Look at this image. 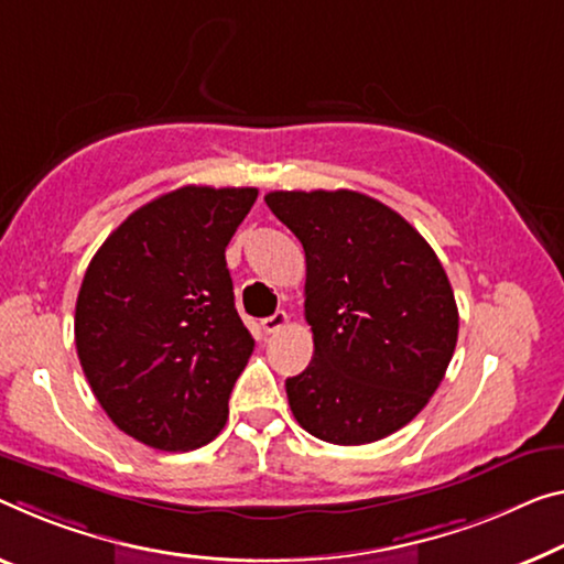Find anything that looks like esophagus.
<instances>
[{"mask_svg":"<svg viewBox=\"0 0 564 564\" xmlns=\"http://www.w3.org/2000/svg\"><path fill=\"white\" fill-rule=\"evenodd\" d=\"M290 323V317H288V312L284 310H276L274 315H270V317H264L262 319V330L267 333V335H274V333H280L284 325Z\"/></svg>","mask_w":564,"mask_h":564,"instance_id":"1","label":"esophagus"}]
</instances>
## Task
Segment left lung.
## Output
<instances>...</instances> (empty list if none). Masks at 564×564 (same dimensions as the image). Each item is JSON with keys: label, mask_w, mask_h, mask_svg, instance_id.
<instances>
[{"label": "left lung", "mask_w": 564, "mask_h": 564, "mask_svg": "<svg viewBox=\"0 0 564 564\" xmlns=\"http://www.w3.org/2000/svg\"><path fill=\"white\" fill-rule=\"evenodd\" d=\"M302 241L312 362L288 378L294 419L315 438L360 446L423 411L452 362L458 310L429 241L366 194L272 192Z\"/></svg>", "instance_id": "left-lung-1"}]
</instances>
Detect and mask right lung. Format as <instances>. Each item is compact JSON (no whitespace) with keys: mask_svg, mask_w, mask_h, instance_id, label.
<instances>
[{"mask_svg":"<svg viewBox=\"0 0 564 564\" xmlns=\"http://www.w3.org/2000/svg\"><path fill=\"white\" fill-rule=\"evenodd\" d=\"M257 188L181 186L102 241L75 305L85 378L120 431L161 452L219 436L254 340L234 307L227 245Z\"/></svg>","mask_w":564,"mask_h":564,"instance_id":"1","label":"right lung"}]
</instances>
